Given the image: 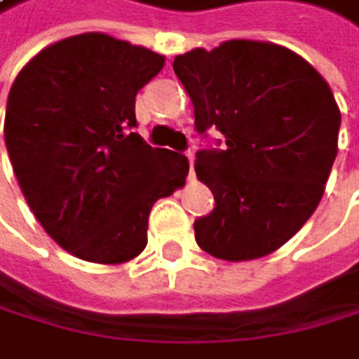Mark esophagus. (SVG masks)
Here are the masks:
<instances>
[{"label":"esophagus","instance_id":"esophagus-1","mask_svg":"<svg viewBox=\"0 0 359 359\" xmlns=\"http://www.w3.org/2000/svg\"><path fill=\"white\" fill-rule=\"evenodd\" d=\"M187 161H189V178H194V154L187 152Z\"/></svg>","mask_w":359,"mask_h":359}]
</instances>
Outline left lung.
Instances as JSON below:
<instances>
[{"label": "left lung", "mask_w": 359, "mask_h": 359, "mask_svg": "<svg viewBox=\"0 0 359 359\" xmlns=\"http://www.w3.org/2000/svg\"><path fill=\"white\" fill-rule=\"evenodd\" d=\"M194 126L225 149H201L194 170L216 207L194 223L214 258L243 262L280 249L309 220L338 156L340 107L309 61L271 41L231 39L174 57Z\"/></svg>", "instance_id": "8db88e82"}]
</instances>
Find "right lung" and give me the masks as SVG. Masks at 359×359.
<instances>
[{
    "mask_svg": "<svg viewBox=\"0 0 359 359\" xmlns=\"http://www.w3.org/2000/svg\"><path fill=\"white\" fill-rule=\"evenodd\" d=\"M163 66L149 48L83 32L46 46L13 81L4 139L15 176L46 233L76 258H136L152 205L185 185L183 154L130 132L136 92Z\"/></svg>",
    "mask_w": 359,
    "mask_h": 359,
    "instance_id": "1",
    "label": "right lung"
}]
</instances>
